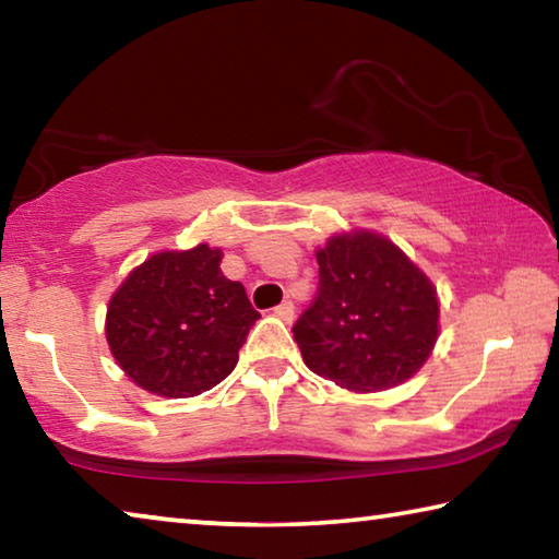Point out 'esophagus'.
Returning a JSON list of instances; mask_svg holds the SVG:
<instances>
[{
	"instance_id": "34e87169",
	"label": "esophagus",
	"mask_w": 559,
	"mask_h": 559,
	"mask_svg": "<svg viewBox=\"0 0 559 559\" xmlns=\"http://www.w3.org/2000/svg\"><path fill=\"white\" fill-rule=\"evenodd\" d=\"M273 313H276L281 320H286V323H290L293 316H296V308H293L290 300H283L281 306L273 308Z\"/></svg>"
}]
</instances>
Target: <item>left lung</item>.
Masks as SVG:
<instances>
[{
    "label": "left lung",
    "instance_id": "left-lung-1",
    "mask_svg": "<svg viewBox=\"0 0 559 559\" xmlns=\"http://www.w3.org/2000/svg\"><path fill=\"white\" fill-rule=\"evenodd\" d=\"M316 257L318 296L293 325L308 370L353 392L409 380L439 335L429 278L390 239L367 231L333 236Z\"/></svg>",
    "mask_w": 559,
    "mask_h": 559
}]
</instances>
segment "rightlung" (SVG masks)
Returning <instances> with one entry per match:
<instances>
[{"label":"right lung","instance_id":"add662e5","mask_svg":"<svg viewBox=\"0 0 559 559\" xmlns=\"http://www.w3.org/2000/svg\"><path fill=\"white\" fill-rule=\"evenodd\" d=\"M219 263L222 251L206 243L155 253L110 298V353L143 390L197 396L239 362V349L261 313Z\"/></svg>","mask_w":559,"mask_h":559}]
</instances>
